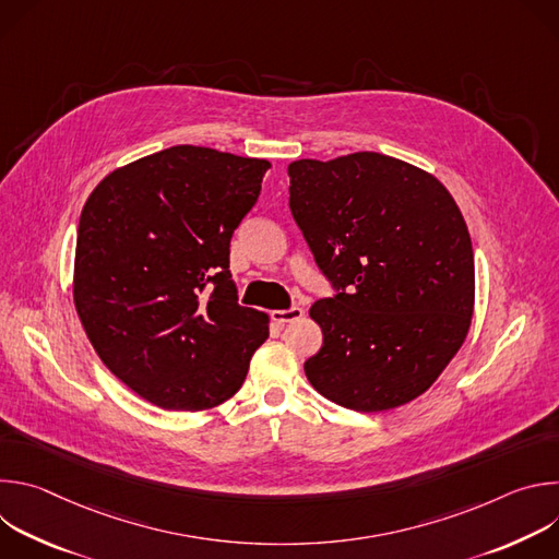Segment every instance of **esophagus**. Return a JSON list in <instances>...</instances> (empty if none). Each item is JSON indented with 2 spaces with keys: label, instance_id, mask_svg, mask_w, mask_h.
I'll return each instance as SVG.
<instances>
[{
  "label": "esophagus",
  "instance_id": "esophagus-1",
  "mask_svg": "<svg viewBox=\"0 0 559 559\" xmlns=\"http://www.w3.org/2000/svg\"><path fill=\"white\" fill-rule=\"evenodd\" d=\"M302 309L300 307H292V309H287V311H283V309H276V311H272V321L276 323V325H287V323H294V321H298V318H302Z\"/></svg>",
  "mask_w": 559,
  "mask_h": 559
}]
</instances>
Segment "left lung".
<instances>
[{
    "mask_svg": "<svg viewBox=\"0 0 559 559\" xmlns=\"http://www.w3.org/2000/svg\"><path fill=\"white\" fill-rule=\"evenodd\" d=\"M289 207L316 265L347 289L309 316L323 347L311 386L354 412H386L425 393L462 347L475 305L464 216L427 170L380 152L287 168Z\"/></svg>",
    "mask_w": 559,
    "mask_h": 559,
    "instance_id": "left-lung-1",
    "label": "left lung"
}]
</instances>
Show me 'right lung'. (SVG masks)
<instances>
[{
	"label": "right lung",
	"mask_w": 559,
	"mask_h": 559,
	"mask_svg": "<svg viewBox=\"0 0 559 559\" xmlns=\"http://www.w3.org/2000/svg\"><path fill=\"white\" fill-rule=\"evenodd\" d=\"M270 162L175 145L112 170L79 218L72 298L102 362L143 401L205 412L241 389L270 336L236 302L229 238Z\"/></svg>",
	"instance_id": "add662e5"
}]
</instances>
